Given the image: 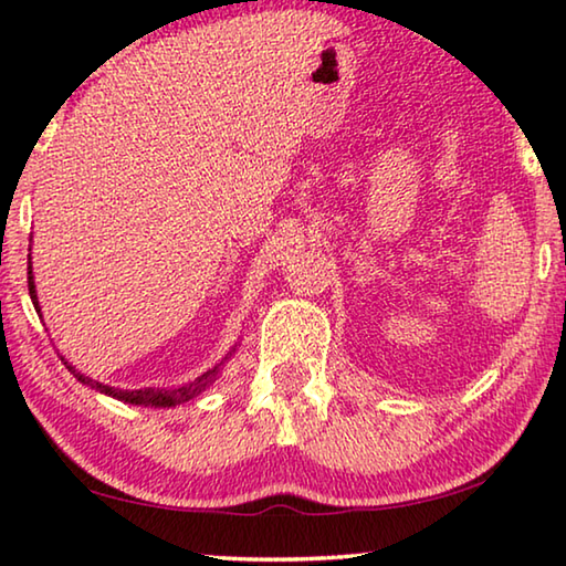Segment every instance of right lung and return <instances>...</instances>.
I'll return each mask as SVG.
<instances>
[{
	"mask_svg": "<svg viewBox=\"0 0 566 566\" xmlns=\"http://www.w3.org/2000/svg\"><path fill=\"white\" fill-rule=\"evenodd\" d=\"M30 296H32V304H34V310L40 312V317H42V306H40V296H36V286H34V274H32V262H30ZM234 352V349H232ZM229 352V354H232ZM224 359H229V357H224ZM66 364V369L72 371V375L82 381V385H87V387H92V389H97L99 395H107V397H114V399H119V401H127V405H137V407H155V409H159V407H177V405H185V401H189V399H195V397H199L202 395L205 389H209L217 381V377H219V367H222V364H217L214 369H209V371H205L202 377H197V379H191V381H187V385H179V387H171V389H155V387H145V389H117V387H109V385H102V381H94V379H90V377H84L82 371H76L70 361H64Z\"/></svg>",
	"mask_w": 566,
	"mask_h": 566,
	"instance_id": "right-lung-1",
	"label": "right lung"
}]
</instances>
